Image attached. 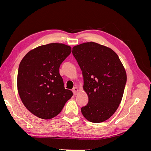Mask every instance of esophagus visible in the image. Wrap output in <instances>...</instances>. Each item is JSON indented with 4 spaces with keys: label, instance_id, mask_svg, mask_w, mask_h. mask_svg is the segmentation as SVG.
<instances>
[{
    "label": "esophagus",
    "instance_id": "esophagus-1",
    "mask_svg": "<svg viewBox=\"0 0 151 151\" xmlns=\"http://www.w3.org/2000/svg\"><path fill=\"white\" fill-rule=\"evenodd\" d=\"M72 92H73V93L74 94V95L77 94V93H78V92H79L78 88H77V87H74V88L72 89Z\"/></svg>",
    "mask_w": 151,
    "mask_h": 151
}]
</instances>
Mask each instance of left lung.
<instances>
[{"label":"left lung","instance_id":"obj_1","mask_svg":"<svg viewBox=\"0 0 151 151\" xmlns=\"http://www.w3.org/2000/svg\"><path fill=\"white\" fill-rule=\"evenodd\" d=\"M72 54L83 72L89 98L82 114L91 122L106 121L121 103L127 82L124 67L113 50L92 42L74 47Z\"/></svg>","mask_w":151,"mask_h":151}]
</instances>
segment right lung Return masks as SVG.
Returning <instances> with one entry per match:
<instances>
[{
  "mask_svg": "<svg viewBox=\"0 0 151 151\" xmlns=\"http://www.w3.org/2000/svg\"><path fill=\"white\" fill-rule=\"evenodd\" d=\"M71 53L62 43L42 45L22 59L17 73V91L25 107L34 115L51 119L60 113L72 96L65 89L59 68Z\"/></svg>",
  "mask_w": 151,
  "mask_h": 151,
  "instance_id": "1",
  "label": "right lung"
}]
</instances>
